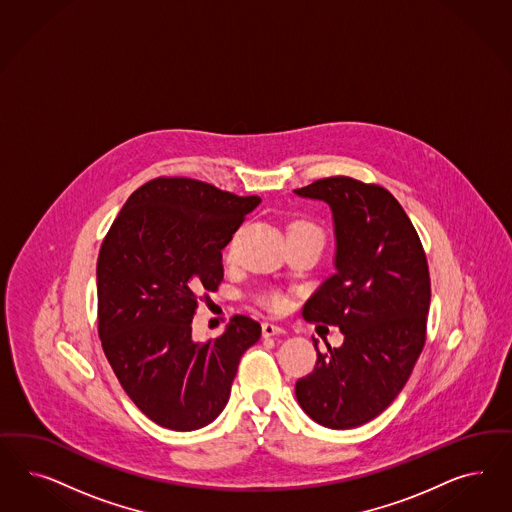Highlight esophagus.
<instances>
[{
  "label": "esophagus",
  "instance_id": "1",
  "mask_svg": "<svg viewBox=\"0 0 512 512\" xmlns=\"http://www.w3.org/2000/svg\"><path fill=\"white\" fill-rule=\"evenodd\" d=\"M262 333H264V337H275V335H282V333H286V331H284V328H281V326H277V324L264 322V324H262Z\"/></svg>",
  "mask_w": 512,
  "mask_h": 512
}]
</instances>
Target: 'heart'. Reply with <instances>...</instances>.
Here are the masks:
<instances>
[{"mask_svg": "<svg viewBox=\"0 0 512 512\" xmlns=\"http://www.w3.org/2000/svg\"><path fill=\"white\" fill-rule=\"evenodd\" d=\"M294 228H314V226L307 224V222H299ZM262 303H264L267 309L279 311V309H282V307L286 305V299H284V296H281V294H277V292H271V294H265V296L262 297Z\"/></svg>", "mask_w": 512, "mask_h": 512, "instance_id": "heart-1", "label": "heart"}]
</instances>
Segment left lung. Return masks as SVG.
Listing matches in <instances>:
<instances>
[{"label":"left lung","instance_id":"left-lung-1","mask_svg":"<svg viewBox=\"0 0 512 512\" xmlns=\"http://www.w3.org/2000/svg\"><path fill=\"white\" fill-rule=\"evenodd\" d=\"M328 203L333 216V275L303 307L307 320L339 326L345 341L296 382L297 403L316 424L358 428L403 390L426 343L431 299L428 260L413 222L377 184L350 177L297 188Z\"/></svg>","mask_w":512,"mask_h":512}]
</instances>
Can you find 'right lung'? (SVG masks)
I'll list each match as a JSON object with an SVG mask.
<instances>
[{
    "instance_id": "1",
    "label": "right lung",
    "mask_w": 512,
    "mask_h": 512,
    "mask_svg": "<svg viewBox=\"0 0 512 512\" xmlns=\"http://www.w3.org/2000/svg\"><path fill=\"white\" fill-rule=\"evenodd\" d=\"M262 199L173 177L137 188L99 250L98 330L116 379L158 426L211 424L262 326L235 316L207 343L192 339L199 297L224 277L222 248Z\"/></svg>"
}]
</instances>
